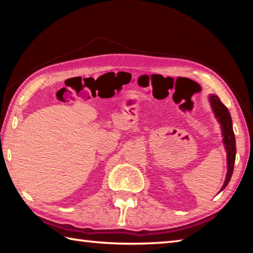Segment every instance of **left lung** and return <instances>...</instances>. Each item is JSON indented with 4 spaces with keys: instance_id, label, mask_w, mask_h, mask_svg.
<instances>
[{
    "instance_id": "obj_1",
    "label": "left lung",
    "mask_w": 253,
    "mask_h": 253,
    "mask_svg": "<svg viewBox=\"0 0 253 253\" xmlns=\"http://www.w3.org/2000/svg\"><path fill=\"white\" fill-rule=\"evenodd\" d=\"M210 104H211L212 110L214 113V116L217 119V122L221 125V131L222 136H223V145L226 151V165H228V172H226L225 181L223 185L221 187V191H223L228 185L231 176L233 173L234 162H235V153H237V148H235V137L233 132L232 127V119H231V115L226 107L222 104L220 98L216 95H210L209 96Z\"/></svg>"
}]
</instances>
